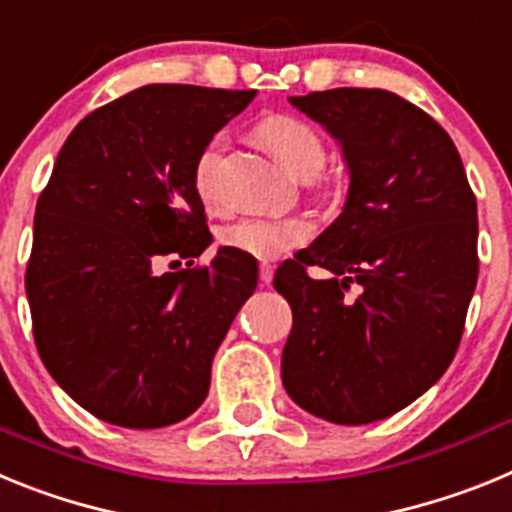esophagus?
<instances>
[{"label": "esophagus", "instance_id": "esophagus-1", "mask_svg": "<svg viewBox=\"0 0 512 512\" xmlns=\"http://www.w3.org/2000/svg\"><path fill=\"white\" fill-rule=\"evenodd\" d=\"M259 279H261V284H271V279H274V266L261 264L259 266Z\"/></svg>", "mask_w": 512, "mask_h": 512}]
</instances>
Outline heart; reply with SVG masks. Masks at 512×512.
Instances as JSON below:
<instances>
[{"label": "heart", "mask_w": 512, "mask_h": 512, "mask_svg": "<svg viewBox=\"0 0 512 512\" xmlns=\"http://www.w3.org/2000/svg\"><path fill=\"white\" fill-rule=\"evenodd\" d=\"M259 138L289 174L310 179L325 164V140L310 122L292 115H271L259 125ZM225 138L215 135L194 161V189L205 205L217 202V166ZM312 228L305 217H243L220 230V243L253 259L271 261L310 238Z\"/></svg>", "instance_id": "obj_1"}]
</instances>
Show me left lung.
Returning <instances> with one entry per match:
<instances>
[{
    "instance_id": "8db88e82",
    "label": "left lung",
    "mask_w": 512,
    "mask_h": 512,
    "mask_svg": "<svg viewBox=\"0 0 512 512\" xmlns=\"http://www.w3.org/2000/svg\"><path fill=\"white\" fill-rule=\"evenodd\" d=\"M289 102L338 140L351 182L336 223L274 274L292 307L284 390L330 423H374L454 359L479 274L477 200L454 140L408 99L343 87Z\"/></svg>"
}]
</instances>
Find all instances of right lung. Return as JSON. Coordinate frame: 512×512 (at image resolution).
<instances>
[{
	"mask_svg": "<svg viewBox=\"0 0 512 512\" xmlns=\"http://www.w3.org/2000/svg\"><path fill=\"white\" fill-rule=\"evenodd\" d=\"M253 97L148 84L84 117L58 153L25 289L45 369L99 420L164 428L205 402L259 266L220 248L210 266L179 269L212 243L194 161Z\"/></svg>",
	"mask_w": 512,
	"mask_h": 512,
	"instance_id": "1",
	"label": "right lung"
}]
</instances>
